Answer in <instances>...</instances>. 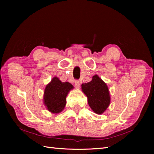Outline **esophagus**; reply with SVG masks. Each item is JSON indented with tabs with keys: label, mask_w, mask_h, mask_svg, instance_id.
Segmentation results:
<instances>
[{
	"label": "esophagus",
	"mask_w": 154,
	"mask_h": 154,
	"mask_svg": "<svg viewBox=\"0 0 154 154\" xmlns=\"http://www.w3.org/2000/svg\"><path fill=\"white\" fill-rule=\"evenodd\" d=\"M75 86H76V87L77 88H80V82L79 81V80H76L75 81Z\"/></svg>",
	"instance_id": "1"
}]
</instances>
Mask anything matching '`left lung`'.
Segmentation results:
<instances>
[{"label": "left lung", "mask_w": 154, "mask_h": 154, "mask_svg": "<svg viewBox=\"0 0 154 154\" xmlns=\"http://www.w3.org/2000/svg\"><path fill=\"white\" fill-rule=\"evenodd\" d=\"M82 88L87 97L88 105L95 113L102 114L109 106L110 97L108 87L96 74L91 82L83 83Z\"/></svg>", "instance_id": "obj_1"}]
</instances>
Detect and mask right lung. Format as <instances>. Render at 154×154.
Instances as JSON below:
<instances>
[{
	"label": "right lung",
	"instance_id": "1",
	"mask_svg": "<svg viewBox=\"0 0 154 154\" xmlns=\"http://www.w3.org/2000/svg\"><path fill=\"white\" fill-rule=\"evenodd\" d=\"M73 86L69 82H62L54 77L46 86L44 101L47 109L52 113L62 111L66 104V96Z\"/></svg>",
	"mask_w": 154,
	"mask_h": 154
}]
</instances>
